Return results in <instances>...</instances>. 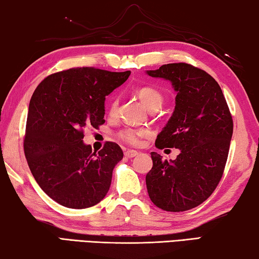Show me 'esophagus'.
Instances as JSON below:
<instances>
[{"label": "esophagus", "instance_id": "esophagus-1", "mask_svg": "<svg viewBox=\"0 0 259 259\" xmlns=\"http://www.w3.org/2000/svg\"><path fill=\"white\" fill-rule=\"evenodd\" d=\"M139 154V153L137 151H133V150H128L124 152V156L125 157H129V159H133V157L137 156Z\"/></svg>", "mask_w": 259, "mask_h": 259}]
</instances>
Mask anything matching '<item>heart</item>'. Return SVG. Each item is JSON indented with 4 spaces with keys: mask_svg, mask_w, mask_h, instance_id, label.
<instances>
[{
    "mask_svg": "<svg viewBox=\"0 0 259 259\" xmlns=\"http://www.w3.org/2000/svg\"><path fill=\"white\" fill-rule=\"evenodd\" d=\"M138 97L142 100V103L145 105V106L152 111V109L157 108L159 109L160 106L163 103V96L160 93L159 90H156L155 88L152 87H143L138 90ZM117 98H112L111 103H109V107H108V112L111 115H114L117 111ZM147 135L146 130L143 129H134V128H125L123 130H121L119 133V137L126 144L133 146H137L140 144V140H142L143 137H145Z\"/></svg>",
    "mask_w": 259,
    "mask_h": 259,
    "instance_id": "b5f03b06",
    "label": "heart"
}]
</instances>
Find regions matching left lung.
Instances as JSON below:
<instances>
[{
  "instance_id": "left-lung-1",
  "label": "left lung",
  "mask_w": 259,
  "mask_h": 259,
  "mask_svg": "<svg viewBox=\"0 0 259 259\" xmlns=\"http://www.w3.org/2000/svg\"><path fill=\"white\" fill-rule=\"evenodd\" d=\"M146 73L170 81L177 93L175 111L157 135L155 146L181 151L176 160L170 161L151 153L153 166L146 175L148 195L165 211H186L207 200L221 181L233 120L221 87L202 69L177 63Z\"/></svg>"
}]
</instances>
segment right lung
Masks as SVG:
<instances>
[{"label": "right lung", "mask_w": 259, "mask_h": 259, "mask_svg": "<svg viewBox=\"0 0 259 259\" xmlns=\"http://www.w3.org/2000/svg\"><path fill=\"white\" fill-rule=\"evenodd\" d=\"M130 71L77 67L51 74L30 98L24 152L45 193L64 207L84 209L107 194L114 166L123 157L115 143L93 152L83 129L105 123V97L128 80Z\"/></svg>", "instance_id": "1"}]
</instances>
